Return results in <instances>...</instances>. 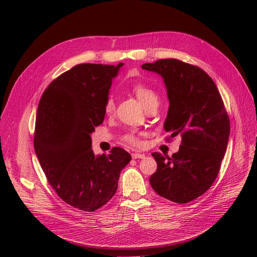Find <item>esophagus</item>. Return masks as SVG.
<instances>
[{"instance_id": "esophagus-1", "label": "esophagus", "mask_w": 257, "mask_h": 257, "mask_svg": "<svg viewBox=\"0 0 257 257\" xmlns=\"http://www.w3.org/2000/svg\"><path fill=\"white\" fill-rule=\"evenodd\" d=\"M132 158L133 159H144L145 158V154H142V153H132Z\"/></svg>"}]
</instances>
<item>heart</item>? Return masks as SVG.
Here are the masks:
<instances>
[{
	"mask_svg": "<svg viewBox=\"0 0 257 257\" xmlns=\"http://www.w3.org/2000/svg\"><path fill=\"white\" fill-rule=\"evenodd\" d=\"M133 94L135 95V97L137 98V100L139 103L142 104V106L145 108V110L147 109L148 107L151 106L152 104L159 102V98L157 93H155L151 88L148 87V85L144 84V83H134L132 85L131 88ZM105 112L107 114H111L114 110V100L112 97H108L106 103H105ZM123 141L126 142L130 145L133 146H137L139 144V141L137 136L134 133H127L123 136Z\"/></svg>",
	"mask_w": 257,
	"mask_h": 257,
	"instance_id": "obj_1",
	"label": "heart"
}]
</instances>
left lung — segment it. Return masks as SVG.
I'll use <instances>...</instances> for the list:
<instances>
[{"instance_id": "obj_1", "label": "left lung", "mask_w": 257, "mask_h": 257, "mask_svg": "<svg viewBox=\"0 0 257 257\" xmlns=\"http://www.w3.org/2000/svg\"><path fill=\"white\" fill-rule=\"evenodd\" d=\"M164 80L169 108L164 122L170 137L181 136L172 158L152 153L158 168L149 179L160 196L186 204L209 190L226 152L230 123L215 83L198 66L176 59L142 66Z\"/></svg>"}]
</instances>
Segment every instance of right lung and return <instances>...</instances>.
Listing matches in <instances>:
<instances>
[{"mask_svg": "<svg viewBox=\"0 0 257 257\" xmlns=\"http://www.w3.org/2000/svg\"><path fill=\"white\" fill-rule=\"evenodd\" d=\"M121 66L76 65L48 85L38 104V161L59 197L83 211H95L112 198L121 170L131 161L119 147L108 155L91 149V134L104 121L108 93Z\"/></svg>", "mask_w": 257, "mask_h": 257, "instance_id": "obj_1", "label": "right lung"}]
</instances>
